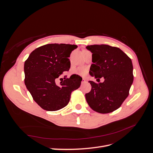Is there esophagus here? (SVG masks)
I'll use <instances>...</instances> for the list:
<instances>
[{"label": "esophagus", "mask_w": 153, "mask_h": 153, "mask_svg": "<svg viewBox=\"0 0 153 153\" xmlns=\"http://www.w3.org/2000/svg\"><path fill=\"white\" fill-rule=\"evenodd\" d=\"M85 82H86L85 79V78H82V84H84V83H85Z\"/></svg>", "instance_id": "esophagus-1"}]
</instances>
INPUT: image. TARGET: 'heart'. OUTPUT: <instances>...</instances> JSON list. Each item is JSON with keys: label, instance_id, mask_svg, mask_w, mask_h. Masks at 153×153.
<instances>
[{"label": "heart", "instance_id": "heart-1", "mask_svg": "<svg viewBox=\"0 0 153 153\" xmlns=\"http://www.w3.org/2000/svg\"><path fill=\"white\" fill-rule=\"evenodd\" d=\"M73 73L74 74H76V75H80L84 76L87 72V69L84 67H78L75 68L73 70Z\"/></svg>", "mask_w": 153, "mask_h": 153}]
</instances>
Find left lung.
<instances>
[{"label": "left lung", "mask_w": 153, "mask_h": 153, "mask_svg": "<svg viewBox=\"0 0 153 153\" xmlns=\"http://www.w3.org/2000/svg\"><path fill=\"white\" fill-rule=\"evenodd\" d=\"M92 54L89 73L99 83L89 81L92 88L85 94L90 107L100 114L112 112L121 106L129 95L133 82L131 59L117 48L106 45L86 47ZM103 77V83L98 80Z\"/></svg>", "instance_id": "obj_1"}]
</instances>
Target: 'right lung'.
Listing matches in <instances>:
<instances>
[{"mask_svg":"<svg viewBox=\"0 0 153 153\" xmlns=\"http://www.w3.org/2000/svg\"><path fill=\"white\" fill-rule=\"evenodd\" d=\"M77 47L69 44L45 45L35 49L25 61V84L43 109L56 111L64 108L71 92L80 87L82 78L76 75L69 78L65 75L60 85L55 83L64 71H69L71 64L68 57Z\"/></svg>","mask_w":153,"mask_h":153,"instance_id":"add662e5","label":"right lung"}]
</instances>
